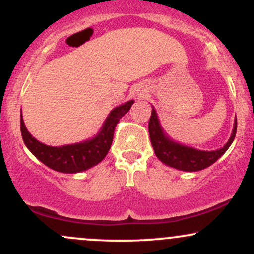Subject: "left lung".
<instances>
[{
	"instance_id": "left-lung-1",
	"label": "left lung",
	"mask_w": 254,
	"mask_h": 254,
	"mask_svg": "<svg viewBox=\"0 0 254 254\" xmlns=\"http://www.w3.org/2000/svg\"><path fill=\"white\" fill-rule=\"evenodd\" d=\"M153 107V110H151L148 130H149L150 142L154 148V153L160 161L170 166V167L176 168V170L184 172H197L209 167L226 153L235 138L237 118L234 121V127H233L232 135H230L228 142L220 149L199 150L193 147L178 143L166 133L161 123H160L155 107Z\"/></svg>"
}]
</instances>
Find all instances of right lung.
<instances>
[{
  "label": "right lung",
  "mask_w": 254,
  "mask_h": 254,
  "mask_svg": "<svg viewBox=\"0 0 254 254\" xmlns=\"http://www.w3.org/2000/svg\"><path fill=\"white\" fill-rule=\"evenodd\" d=\"M133 103L135 101L130 100L115 107L105 119L103 127L94 137L78 143L61 145V147L46 145L34 138L26 129L21 113L20 129H21L22 139L28 150L51 170L61 173H80L103 161L112 144L116 125L125 113L129 112Z\"/></svg>",
  "instance_id": "add662e5"
}]
</instances>
